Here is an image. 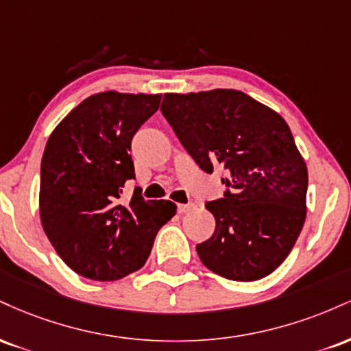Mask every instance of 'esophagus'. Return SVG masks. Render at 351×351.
<instances>
[{
  "label": "esophagus",
  "instance_id": "34e87169",
  "mask_svg": "<svg viewBox=\"0 0 351 351\" xmlns=\"http://www.w3.org/2000/svg\"><path fill=\"white\" fill-rule=\"evenodd\" d=\"M193 208H195V204H193V203H188V204H178V208H176V209H178L180 215H184V213L191 211Z\"/></svg>",
  "mask_w": 351,
  "mask_h": 351
}]
</instances>
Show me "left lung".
I'll use <instances>...</instances> for the list:
<instances>
[{
	"instance_id": "1",
	"label": "left lung",
	"mask_w": 351,
	"mask_h": 351,
	"mask_svg": "<svg viewBox=\"0 0 351 351\" xmlns=\"http://www.w3.org/2000/svg\"><path fill=\"white\" fill-rule=\"evenodd\" d=\"M160 110L201 170L226 171L223 198L206 203L216 229L196 245L201 263L231 280L269 276L292 251L307 213L308 173L289 125L232 88L165 94Z\"/></svg>"
}]
</instances>
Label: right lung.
Returning <instances> with one entry per match:
<instances>
[{"instance_id":"obj_1","label":"right lung","mask_w":351,"mask_h":351,"mask_svg":"<svg viewBox=\"0 0 351 351\" xmlns=\"http://www.w3.org/2000/svg\"><path fill=\"white\" fill-rule=\"evenodd\" d=\"M162 95L108 90L79 104L47 140L41 162L39 211L47 239L74 272L119 280L147 263L156 232L176 213L171 201H147L135 178L132 138L158 110Z\"/></svg>"}]
</instances>
